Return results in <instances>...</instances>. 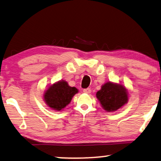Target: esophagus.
<instances>
[{
    "mask_svg": "<svg viewBox=\"0 0 161 161\" xmlns=\"http://www.w3.org/2000/svg\"><path fill=\"white\" fill-rule=\"evenodd\" d=\"M83 92L85 93H87V94H89V93L91 92V90L90 88H87V89H84Z\"/></svg>",
    "mask_w": 161,
    "mask_h": 161,
    "instance_id": "esophagus-1",
    "label": "esophagus"
}]
</instances>
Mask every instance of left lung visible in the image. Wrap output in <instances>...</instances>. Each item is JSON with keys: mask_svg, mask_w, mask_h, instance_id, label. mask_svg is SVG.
Listing matches in <instances>:
<instances>
[{"mask_svg": "<svg viewBox=\"0 0 161 161\" xmlns=\"http://www.w3.org/2000/svg\"><path fill=\"white\" fill-rule=\"evenodd\" d=\"M96 97L106 111H114L121 108L128 101V93L121 85L107 82L102 86Z\"/></svg>", "mask_w": 161, "mask_h": 161, "instance_id": "left-lung-1", "label": "left lung"}]
</instances>
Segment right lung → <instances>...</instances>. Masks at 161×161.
I'll return each instance as SVG.
<instances>
[{
  "label": "right lung",
  "instance_id": "right-lung-1",
  "mask_svg": "<svg viewBox=\"0 0 161 161\" xmlns=\"http://www.w3.org/2000/svg\"><path fill=\"white\" fill-rule=\"evenodd\" d=\"M77 92L76 87L69 86L65 81H60L47 89L44 95V100L50 108L59 111L69 105Z\"/></svg>",
  "mask_w": 161,
  "mask_h": 161
}]
</instances>
